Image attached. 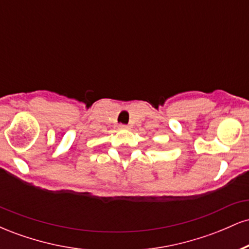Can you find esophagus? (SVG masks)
Wrapping results in <instances>:
<instances>
[{
	"instance_id": "esophagus-1",
	"label": "esophagus",
	"mask_w": 249,
	"mask_h": 249,
	"mask_svg": "<svg viewBox=\"0 0 249 249\" xmlns=\"http://www.w3.org/2000/svg\"><path fill=\"white\" fill-rule=\"evenodd\" d=\"M128 128H130V126H127V125H119V130H123V131H125V130H128Z\"/></svg>"
}]
</instances>
